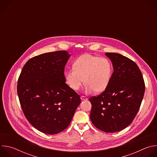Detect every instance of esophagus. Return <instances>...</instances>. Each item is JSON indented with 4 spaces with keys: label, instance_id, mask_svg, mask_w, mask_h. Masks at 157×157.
Returning <instances> with one entry per match:
<instances>
[{
    "label": "esophagus",
    "instance_id": "esophagus-1",
    "mask_svg": "<svg viewBox=\"0 0 157 157\" xmlns=\"http://www.w3.org/2000/svg\"><path fill=\"white\" fill-rule=\"evenodd\" d=\"M81 99L82 101H85V100H87V98L86 97H85V96H81Z\"/></svg>",
    "mask_w": 157,
    "mask_h": 157
}]
</instances>
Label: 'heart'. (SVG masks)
I'll use <instances>...</instances> for the list:
<instances>
[{
	"label": "heart",
	"mask_w": 157,
	"mask_h": 157,
	"mask_svg": "<svg viewBox=\"0 0 157 157\" xmlns=\"http://www.w3.org/2000/svg\"><path fill=\"white\" fill-rule=\"evenodd\" d=\"M113 73V64L108 58L86 54L75 61L73 68L67 70L64 76L67 84L74 91L79 90L84 82L85 93H92L104 91Z\"/></svg>",
	"instance_id": "obj_1"
}]
</instances>
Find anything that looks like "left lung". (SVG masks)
<instances>
[{
	"label": "left lung",
	"instance_id": "1",
	"mask_svg": "<svg viewBox=\"0 0 157 157\" xmlns=\"http://www.w3.org/2000/svg\"><path fill=\"white\" fill-rule=\"evenodd\" d=\"M114 72L105 91L89 98L92 104L90 119L98 129L116 132L128 126L140 109L145 82L137 64L119 53H105Z\"/></svg>",
	"mask_w": 157,
	"mask_h": 157
}]
</instances>
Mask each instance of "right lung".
I'll list each match as a JSON object with an SVG mask.
<instances>
[{
	"label": "right lung",
	"mask_w": 157,
	"mask_h": 157,
	"mask_svg": "<svg viewBox=\"0 0 157 157\" xmlns=\"http://www.w3.org/2000/svg\"><path fill=\"white\" fill-rule=\"evenodd\" d=\"M71 55L57 51L36 56L24 65L17 94L24 115L39 131L53 135L70 125L80 96L66 82L64 67Z\"/></svg>",
	"instance_id": "add662e5"
}]
</instances>
